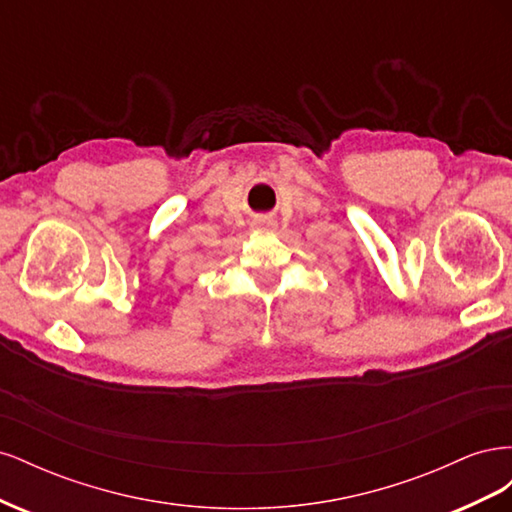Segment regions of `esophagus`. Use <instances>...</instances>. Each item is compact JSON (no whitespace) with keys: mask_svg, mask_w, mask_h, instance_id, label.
I'll list each match as a JSON object with an SVG mask.
<instances>
[{"mask_svg":"<svg viewBox=\"0 0 512 512\" xmlns=\"http://www.w3.org/2000/svg\"><path fill=\"white\" fill-rule=\"evenodd\" d=\"M252 226L258 228V230H269V228L275 226V220L271 218V215H256Z\"/></svg>","mask_w":512,"mask_h":512,"instance_id":"esophagus-1","label":"esophagus"}]
</instances>
